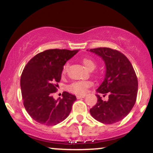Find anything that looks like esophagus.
Masks as SVG:
<instances>
[{
    "label": "esophagus",
    "instance_id": "1",
    "mask_svg": "<svg viewBox=\"0 0 153 153\" xmlns=\"http://www.w3.org/2000/svg\"><path fill=\"white\" fill-rule=\"evenodd\" d=\"M85 96V95H78L76 97H77V99H82V98H84Z\"/></svg>",
    "mask_w": 153,
    "mask_h": 153
}]
</instances>
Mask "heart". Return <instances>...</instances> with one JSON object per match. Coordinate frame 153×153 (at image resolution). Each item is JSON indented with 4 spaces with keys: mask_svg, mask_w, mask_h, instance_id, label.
Wrapping results in <instances>:
<instances>
[{
    "mask_svg": "<svg viewBox=\"0 0 153 153\" xmlns=\"http://www.w3.org/2000/svg\"><path fill=\"white\" fill-rule=\"evenodd\" d=\"M82 62L85 68L89 71H93L96 67V63L94 60L89 58H82ZM68 68V63H66L62 68V73L65 74L66 73L67 69ZM92 85L91 82L86 81V80H78V81H75L68 87L70 91L74 93L75 94H84L86 92L87 89L91 85Z\"/></svg>",
    "mask_w": 153,
    "mask_h": 153,
    "instance_id": "heart-1",
    "label": "heart"
}]
</instances>
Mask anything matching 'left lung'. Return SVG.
Here are the masks:
<instances>
[{
    "mask_svg": "<svg viewBox=\"0 0 153 153\" xmlns=\"http://www.w3.org/2000/svg\"><path fill=\"white\" fill-rule=\"evenodd\" d=\"M90 52L100 56L106 65L104 80L96 90L98 93L108 95V101L97 96V103L90 109L95 119L103 124H114L122 120L136 102L138 80L132 65L128 58L118 50L108 48L91 49Z\"/></svg>",
    "mask_w": 153,
    "mask_h": 153,
    "instance_id": "8db88e82",
    "label": "left lung"
}]
</instances>
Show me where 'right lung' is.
Wrapping results in <instances>:
<instances>
[{
    "label": "right lung",
    "mask_w": 153,
    "mask_h": 153,
    "mask_svg": "<svg viewBox=\"0 0 153 153\" xmlns=\"http://www.w3.org/2000/svg\"><path fill=\"white\" fill-rule=\"evenodd\" d=\"M78 52L47 50L35 55L24 67L21 76L24 106L36 122L53 126L69 116L75 96L64 91L62 99L55 100L52 95L57 91L63 66Z\"/></svg>",
    "instance_id": "1"
}]
</instances>
